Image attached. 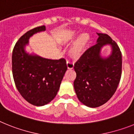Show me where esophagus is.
<instances>
[{
  "label": "esophagus",
  "mask_w": 134,
  "mask_h": 134,
  "mask_svg": "<svg viewBox=\"0 0 134 134\" xmlns=\"http://www.w3.org/2000/svg\"><path fill=\"white\" fill-rule=\"evenodd\" d=\"M67 65L68 69H73L74 67V63L71 61V60H67Z\"/></svg>",
  "instance_id": "34e87169"
}]
</instances>
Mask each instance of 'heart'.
<instances>
[{
    "instance_id": "b5f03b06",
    "label": "heart",
    "mask_w": 134,
    "mask_h": 134,
    "mask_svg": "<svg viewBox=\"0 0 134 134\" xmlns=\"http://www.w3.org/2000/svg\"><path fill=\"white\" fill-rule=\"evenodd\" d=\"M89 40L90 36L88 34L84 33L81 34L78 39L77 40L74 46L71 48L69 51L70 55L74 58L80 57L86 47Z\"/></svg>"
}]
</instances>
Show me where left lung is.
Returning <instances> with one entry per match:
<instances>
[{"label":"left lung","mask_w":134,"mask_h":134,"mask_svg":"<svg viewBox=\"0 0 134 134\" xmlns=\"http://www.w3.org/2000/svg\"><path fill=\"white\" fill-rule=\"evenodd\" d=\"M97 43L89 48L74 65L76 78L74 89L79 100L87 107L95 108L107 102L115 94L120 81L122 56L115 42L106 34L97 33ZM110 44L112 53L102 59L101 48Z\"/></svg>","instance_id":"obj_1"}]
</instances>
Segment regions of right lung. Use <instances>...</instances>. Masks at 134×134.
<instances>
[{"instance_id":"obj_1","label":"right lung","mask_w":134,"mask_h":134,"mask_svg":"<svg viewBox=\"0 0 134 134\" xmlns=\"http://www.w3.org/2000/svg\"><path fill=\"white\" fill-rule=\"evenodd\" d=\"M44 25L24 34L13 48L12 72L16 88L22 97L35 106H43L54 99L67 69L66 60L44 59L27 54L24 47L30 36L44 31Z\"/></svg>"}]
</instances>
